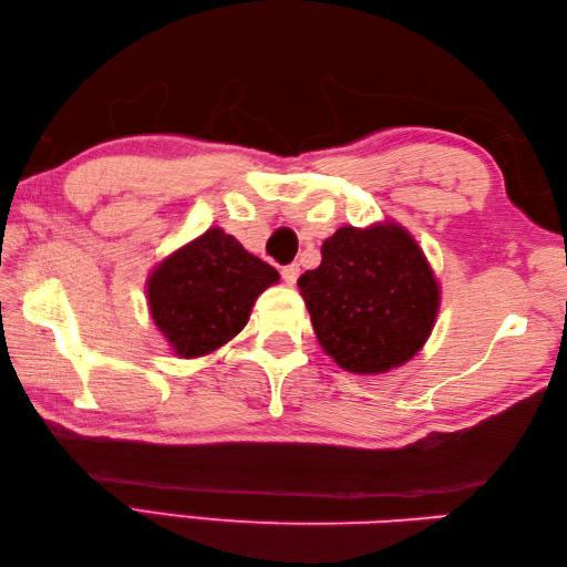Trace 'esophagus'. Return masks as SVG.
<instances>
[{
    "label": "esophagus",
    "mask_w": 567,
    "mask_h": 567,
    "mask_svg": "<svg viewBox=\"0 0 567 567\" xmlns=\"http://www.w3.org/2000/svg\"><path fill=\"white\" fill-rule=\"evenodd\" d=\"M280 275H282V280H285L287 285H295L297 277H299V265H297V262L285 265V268L280 270Z\"/></svg>",
    "instance_id": "34e87169"
}]
</instances>
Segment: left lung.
Instances as JSON below:
<instances>
[{
  "mask_svg": "<svg viewBox=\"0 0 567 567\" xmlns=\"http://www.w3.org/2000/svg\"><path fill=\"white\" fill-rule=\"evenodd\" d=\"M317 339L341 368L372 375L426 343L439 285L404 228L343 226L323 240L319 268L297 280Z\"/></svg>",
  "mask_w": 567,
  "mask_h": 567,
  "instance_id": "8db88e82",
  "label": "left lung"
}]
</instances>
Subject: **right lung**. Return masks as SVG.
<instances>
[{"mask_svg":"<svg viewBox=\"0 0 567 567\" xmlns=\"http://www.w3.org/2000/svg\"><path fill=\"white\" fill-rule=\"evenodd\" d=\"M277 280L272 265L209 228L151 275V315L177 355H204L246 327L256 297Z\"/></svg>","mask_w":567,"mask_h":567,"instance_id":"1","label":"right lung"}]
</instances>
